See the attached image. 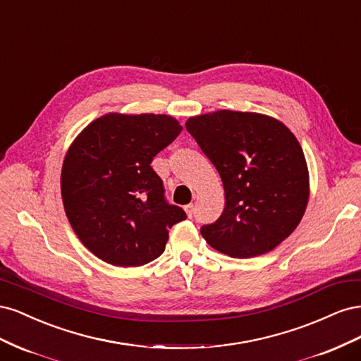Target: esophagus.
Masks as SVG:
<instances>
[{
    "label": "esophagus",
    "mask_w": 361,
    "mask_h": 361,
    "mask_svg": "<svg viewBox=\"0 0 361 361\" xmlns=\"http://www.w3.org/2000/svg\"><path fill=\"white\" fill-rule=\"evenodd\" d=\"M183 209H185V212H187V215L191 218V216H192V214H194V204H192V203H190V204L185 206Z\"/></svg>",
    "instance_id": "34e87169"
}]
</instances>
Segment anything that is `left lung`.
<instances>
[{"instance_id":"left-lung-1","label":"left lung","mask_w":361,"mask_h":361,"mask_svg":"<svg viewBox=\"0 0 361 361\" xmlns=\"http://www.w3.org/2000/svg\"><path fill=\"white\" fill-rule=\"evenodd\" d=\"M224 188V211L200 228L212 248L231 257L274 250L297 228L310 195L309 169L292 130L280 120L218 110L187 120Z\"/></svg>"}]
</instances>
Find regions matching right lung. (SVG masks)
Returning a JSON list of instances; mask_svg holds the SVG:
<instances>
[{
    "mask_svg": "<svg viewBox=\"0 0 361 361\" xmlns=\"http://www.w3.org/2000/svg\"><path fill=\"white\" fill-rule=\"evenodd\" d=\"M182 130L166 114L108 113L69 146L61 167L64 212L80 241L114 267H141L162 255L169 231L187 218L164 199L150 162Z\"/></svg>",
    "mask_w": 361,
    "mask_h": 361,
    "instance_id": "1",
    "label": "right lung"
}]
</instances>
